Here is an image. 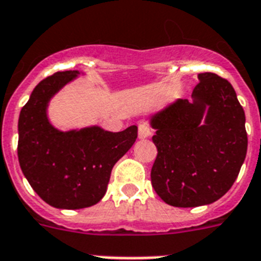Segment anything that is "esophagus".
Instances as JSON below:
<instances>
[{"label":"esophagus","mask_w":261,"mask_h":261,"mask_svg":"<svg viewBox=\"0 0 261 261\" xmlns=\"http://www.w3.org/2000/svg\"><path fill=\"white\" fill-rule=\"evenodd\" d=\"M151 133H152V128H151V126L148 124V122L143 120V122L139 123V126H138V135H139L141 139H146V138H148L151 135Z\"/></svg>","instance_id":"obj_1"}]
</instances>
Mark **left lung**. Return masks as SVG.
Listing matches in <instances>:
<instances>
[{"label":"left lung","instance_id":"8db88e82","mask_svg":"<svg viewBox=\"0 0 261 261\" xmlns=\"http://www.w3.org/2000/svg\"><path fill=\"white\" fill-rule=\"evenodd\" d=\"M192 100L178 99L151 117L158 148L151 185L174 207L211 204L232 187L246 159V115L233 87L200 73Z\"/></svg>","mask_w":261,"mask_h":261}]
</instances>
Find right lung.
<instances>
[{"label":"right lung","instance_id":"right-lung-1","mask_svg":"<svg viewBox=\"0 0 261 261\" xmlns=\"http://www.w3.org/2000/svg\"><path fill=\"white\" fill-rule=\"evenodd\" d=\"M80 71L47 76L33 90L18 119V161L38 196L56 208L80 210L97 204L106 194L114 164L130 150L138 127L120 133L99 126L60 131L47 119V105Z\"/></svg>","mask_w":261,"mask_h":261}]
</instances>
